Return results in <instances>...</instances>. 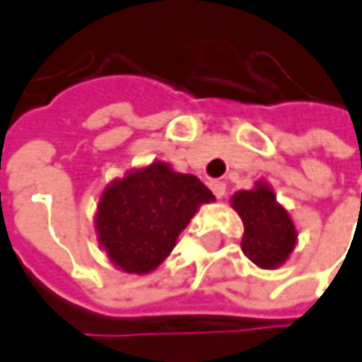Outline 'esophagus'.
Wrapping results in <instances>:
<instances>
[{
  "instance_id": "1",
  "label": "esophagus",
  "mask_w": 362,
  "mask_h": 362,
  "mask_svg": "<svg viewBox=\"0 0 362 362\" xmlns=\"http://www.w3.org/2000/svg\"><path fill=\"white\" fill-rule=\"evenodd\" d=\"M209 186H211L212 194H214L216 198H223L225 197V192H227V184H225V182L211 180L209 182Z\"/></svg>"
}]
</instances>
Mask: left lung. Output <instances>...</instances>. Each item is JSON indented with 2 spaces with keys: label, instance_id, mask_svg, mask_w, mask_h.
Segmentation results:
<instances>
[{
  "label": "left lung",
  "instance_id": "1",
  "mask_svg": "<svg viewBox=\"0 0 362 362\" xmlns=\"http://www.w3.org/2000/svg\"><path fill=\"white\" fill-rule=\"evenodd\" d=\"M233 209L241 214L245 235L243 253L263 269H274L288 259L296 245V228L290 214L275 202V194L259 184L230 198Z\"/></svg>",
  "mask_w": 362,
  "mask_h": 362
}]
</instances>
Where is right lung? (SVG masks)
Listing matches in <instances>:
<instances>
[{
	"instance_id": "1",
	"label": "right lung",
	"mask_w": 362,
	"mask_h": 362,
	"mask_svg": "<svg viewBox=\"0 0 362 362\" xmlns=\"http://www.w3.org/2000/svg\"><path fill=\"white\" fill-rule=\"evenodd\" d=\"M212 192L190 174L153 162L113 182L99 202L97 230L109 259L127 274H148L174 249L182 228Z\"/></svg>"
}]
</instances>
